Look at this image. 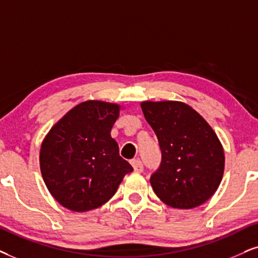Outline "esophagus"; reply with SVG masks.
Listing matches in <instances>:
<instances>
[{
	"instance_id": "esophagus-1",
	"label": "esophagus",
	"mask_w": 258,
	"mask_h": 258,
	"mask_svg": "<svg viewBox=\"0 0 258 258\" xmlns=\"http://www.w3.org/2000/svg\"><path fill=\"white\" fill-rule=\"evenodd\" d=\"M131 164H132L133 169H135V171L142 172V171H143V169H144V167H143V162L140 161V159H138V158L132 159V161H131Z\"/></svg>"
}]
</instances>
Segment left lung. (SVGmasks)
<instances>
[{
    "mask_svg": "<svg viewBox=\"0 0 258 258\" xmlns=\"http://www.w3.org/2000/svg\"><path fill=\"white\" fill-rule=\"evenodd\" d=\"M140 106L162 152L150 177L153 191L174 208L200 206L216 193L224 174V150L216 132L185 103L146 101Z\"/></svg>",
    "mask_w": 258,
    "mask_h": 258,
    "instance_id": "1",
    "label": "left lung"
}]
</instances>
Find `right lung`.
Returning <instances> with one entry per match:
<instances>
[{
	"label": "right lung",
	"instance_id": "1",
	"mask_svg": "<svg viewBox=\"0 0 258 258\" xmlns=\"http://www.w3.org/2000/svg\"><path fill=\"white\" fill-rule=\"evenodd\" d=\"M120 107L87 101L51 128L40 149V170L52 197L75 212L94 210L118 190L132 165L119 155L110 130Z\"/></svg>",
	"mask_w": 258,
	"mask_h": 258
}]
</instances>
